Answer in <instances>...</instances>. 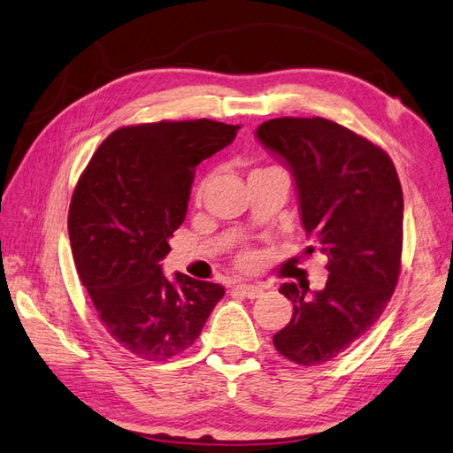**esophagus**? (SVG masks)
I'll return each instance as SVG.
<instances>
[{
    "label": "esophagus",
    "instance_id": "esophagus-1",
    "mask_svg": "<svg viewBox=\"0 0 453 453\" xmlns=\"http://www.w3.org/2000/svg\"><path fill=\"white\" fill-rule=\"evenodd\" d=\"M234 290H236L238 295H242V296H246V298H250V300L264 296V287H257V285L238 283V285H234Z\"/></svg>",
    "mask_w": 453,
    "mask_h": 453
}]
</instances>
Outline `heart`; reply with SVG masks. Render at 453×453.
Segmentation results:
<instances>
[{"label":"heart","mask_w":453,"mask_h":453,"mask_svg":"<svg viewBox=\"0 0 453 453\" xmlns=\"http://www.w3.org/2000/svg\"><path fill=\"white\" fill-rule=\"evenodd\" d=\"M203 188H205V182H203V184H201V186L197 188V197H199L201 194H203Z\"/></svg>","instance_id":"b5f03b06"}]
</instances>
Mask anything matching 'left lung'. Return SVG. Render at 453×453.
<instances>
[{"instance_id":"8db88e82","label":"left lung","mask_w":453,"mask_h":453,"mask_svg":"<svg viewBox=\"0 0 453 453\" xmlns=\"http://www.w3.org/2000/svg\"><path fill=\"white\" fill-rule=\"evenodd\" d=\"M256 137L288 166L303 226L329 259L321 290L280 285L295 310L273 345L296 365H324L365 337L394 295L403 192L386 150L331 119L275 118Z\"/></svg>"}]
</instances>
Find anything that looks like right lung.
Masks as SVG:
<instances>
[{"instance_id": "right-lung-1", "label": "right lung", "mask_w": 453, "mask_h": 453, "mask_svg": "<svg viewBox=\"0 0 453 453\" xmlns=\"http://www.w3.org/2000/svg\"><path fill=\"white\" fill-rule=\"evenodd\" d=\"M213 119L119 127L79 178L67 228L77 273L106 331L129 353L163 363L196 343L225 288L160 261L184 223L196 166L234 142Z\"/></svg>"}]
</instances>
